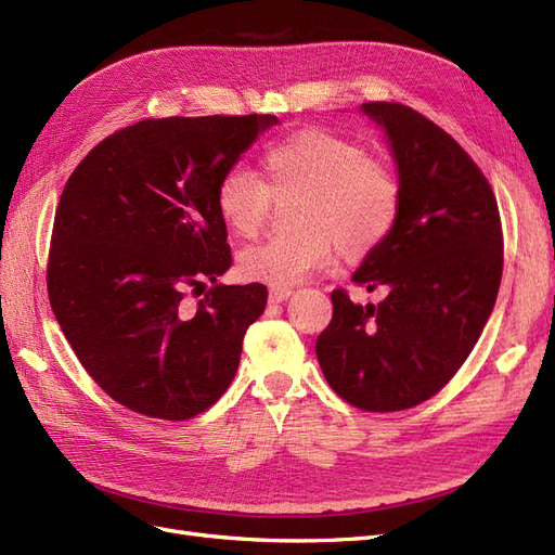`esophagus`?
Returning <instances> with one entry per match:
<instances>
[{
  "label": "esophagus",
  "mask_w": 555,
  "mask_h": 555,
  "mask_svg": "<svg viewBox=\"0 0 555 555\" xmlns=\"http://www.w3.org/2000/svg\"><path fill=\"white\" fill-rule=\"evenodd\" d=\"M289 296H292V289L287 287H275L268 292V300H271V304H282V300H287Z\"/></svg>",
  "instance_id": "esophagus-1"
}]
</instances>
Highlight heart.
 <instances>
[{
	"label": "heart",
	"instance_id": "1",
	"mask_svg": "<svg viewBox=\"0 0 555 555\" xmlns=\"http://www.w3.org/2000/svg\"><path fill=\"white\" fill-rule=\"evenodd\" d=\"M263 180L243 169L227 171L215 188V208L236 236L263 229L273 196L298 194L289 233L241 251L247 280L292 287L331 259L335 245L345 259H363L393 231L402 184L389 164L367 147L326 129H304L275 141L261 155Z\"/></svg>",
	"mask_w": 555,
	"mask_h": 555
}]
</instances>
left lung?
<instances>
[{"instance_id": "obj_1", "label": "left lung", "mask_w": 555, "mask_h": 555, "mask_svg": "<svg viewBox=\"0 0 555 555\" xmlns=\"http://www.w3.org/2000/svg\"><path fill=\"white\" fill-rule=\"evenodd\" d=\"M391 141L402 184L393 231L354 273L389 292L379 306L333 289L317 359L331 389L363 412H400L442 391L475 349L502 280V222L489 180L418 111L367 102Z\"/></svg>"}]
</instances>
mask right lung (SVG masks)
<instances>
[{
    "label": "right lung",
    "instance_id": "add662e5",
    "mask_svg": "<svg viewBox=\"0 0 555 555\" xmlns=\"http://www.w3.org/2000/svg\"><path fill=\"white\" fill-rule=\"evenodd\" d=\"M275 122L150 117L96 143L66 180L48 249L50 308L86 373L127 410L188 422L236 375L268 289L217 284L233 259L215 188ZM190 293L194 309L183 306Z\"/></svg>",
    "mask_w": 555,
    "mask_h": 555
}]
</instances>
